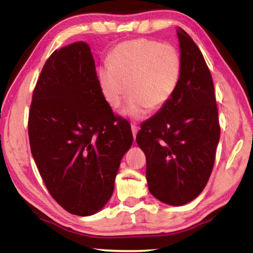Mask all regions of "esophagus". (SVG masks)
<instances>
[{
	"instance_id": "obj_1",
	"label": "esophagus",
	"mask_w": 253,
	"mask_h": 253,
	"mask_svg": "<svg viewBox=\"0 0 253 253\" xmlns=\"http://www.w3.org/2000/svg\"><path fill=\"white\" fill-rule=\"evenodd\" d=\"M131 131H132V135H134V138L136 137V135H137V131H138V127H137L135 124H131Z\"/></svg>"
}]
</instances>
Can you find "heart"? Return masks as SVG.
Wrapping results in <instances>:
<instances>
[{
    "mask_svg": "<svg viewBox=\"0 0 253 253\" xmlns=\"http://www.w3.org/2000/svg\"><path fill=\"white\" fill-rule=\"evenodd\" d=\"M182 75L179 51L169 43L135 39L119 43L100 67L98 80L106 101L117 108L128 89L124 116L140 119L148 109L158 110L172 99Z\"/></svg>",
    "mask_w": 253,
    "mask_h": 253,
    "instance_id": "heart-1",
    "label": "heart"
}]
</instances>
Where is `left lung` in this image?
<instances>
[{"label": "left lung", "mask_w": 253, "mask_h": 253, "mask_svg": "<svg viewBox=\"0 0 253 253\" xmlns=\"http://www.w3.org/2000/svg\"><path fill=\"white\" fill-rule=\"evenodd\" d=\"M176 33L182 58L179 84L172 99L142 124L136 136L146 156L149 192L175 207L203 191L220 139L211 72L192 38L181 28Z\"/></svg>", "instance_id": "left-lung-1"}]
</instances>
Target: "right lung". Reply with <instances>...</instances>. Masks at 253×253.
Listing matches in <instances>:
<instances>
[{
  "label": "right lung",
  "instance_id": "obj_1",
  "mask_svg": "<svg viewBox=\"0 0 253 253\" xmlns=\"http://www.w3.org/2000/svg\"><path fill=\"white\" fill-rule=\"evenodd\" d=\"M28 129L51 196L75 215L100 211L113 195L132 132L102 95L87 43L63 46L46 60L33 90Z\"/></svg>",
  "mask_w": 253,
  "mask_h": 253
}]
</instances>
